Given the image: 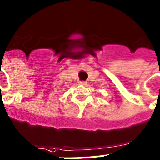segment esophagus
Instances as JSON below:
<instances>
[{
  "instance_id": "obj_1",
  "label": "esophagus",
  "mask_w": 160,
  "mask_h": 160,
  "mask_svg": "<svg viewBox=\"0 0 160 160\" xmlns=\"http://www.w3.org/2000/svg\"><path fill=\"white\" fill-rule=\"evenodd\" d=\"M79 84H81V85H87L88 84V82H84V81H82V82H79Z\"/></svg>"
}]
</instances>
